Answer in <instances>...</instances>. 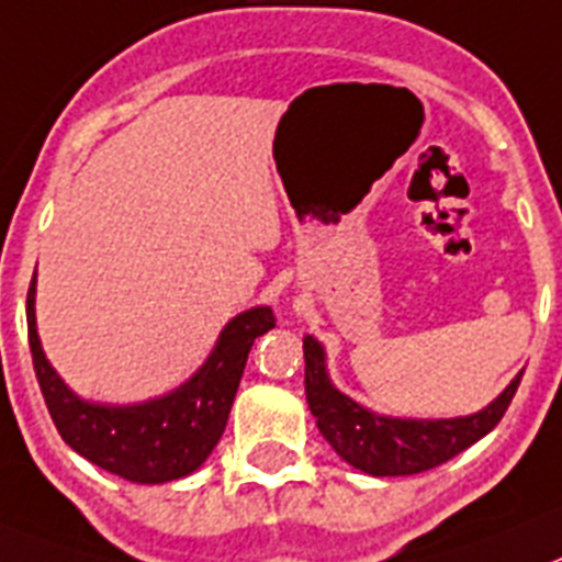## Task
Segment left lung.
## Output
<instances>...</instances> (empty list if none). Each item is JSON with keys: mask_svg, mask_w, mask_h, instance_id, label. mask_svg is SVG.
I'll use <instances>...</instances> for the list:
<instances>
[{"mask_svg": "<svg viewBox=\"0 0 562 562\" xmlns=\"http://www.w3.org/2000/svg\"><path fill=\"white\" fill-rule=\"evenodd\" d=\"M302 350H305V396H308L316 427L334 447L336 456L375 477L427 472L472 447L504 418L524 375L517 373L495 402L472 416L418 422V418L379 416L339 393L328 375L325 348L314 336L302 339Z\"/></svg>", "mask_w": 562, "mask_h": 562, "instance_id": "left-lung-1", "label": "left lung"}]
</instances>
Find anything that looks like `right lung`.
I'll use <instances>...</instances> for the list:
<instances>
[{
	"label": "right lung",
	"mask_w": 562,
	"mask_h": 562,
	"mask_svg": "<svg viewBox=\"0 0 562 562\" xmlns=\"http://www.w3.org/2000/svg\"><path fill=\"white\" fill-rule=\"evenodd\" d=\"M36 274L27 291V339L33 370L58 436L78 456L133 484H166L198 470L226 429L254 339L274 328V311L257 305L234 316L209 359L189 382L140 404H95L78 398L47 362L36 330Z\"/></svg>",
	"instance_id": "1"
}]
</instances>
